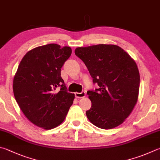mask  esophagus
I'll return each mask as SVG.
<instances>
[{
	"label": "esophagus",
	"mask_w": 160,
	"mask_h": 160,
	"mask_svg": "<svg viewBox=\"0 0 160 160\" xmlns=\"http://www.w3.org/2000/svg\"><path fill=\"white\" fill-rule=\"evenodd\" d=\"M75 97H76V98H84V97H85L86 93L85 92H82L80 93L75 92Z\"/></svg>",
	"instance_id": "34e87169"
}]
</instances>
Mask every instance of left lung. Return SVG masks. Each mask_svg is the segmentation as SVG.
<instances>
[{"instance_id": "8db88e82", "label": "left lung", "mask_w": 160, "mask_h": 160, "mask_svg": "<svg viewBox=\"0 0 160 160\" xmlns=\"http://www.w3.org/2000/svg\"><path fill=\"white\" fill-rule=\"evenodd\" d=\"M75 54L99 87L88 92L92 106L86 115L90 122L103 129L120 125L138 101L140 75L135 61L122 48L110 44L77 48Z\"/></svg>"}]
</instances>
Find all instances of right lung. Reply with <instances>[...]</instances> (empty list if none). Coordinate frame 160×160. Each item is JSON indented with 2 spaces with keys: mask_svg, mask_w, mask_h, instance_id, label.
I'll return each mask as SVG.
<instances>
[{
  "mask_svg": "<svg viewBox=\"0 0 160 160\" xmlns=\"http://www.w3.org/2000/svg\"><path fill=\"white\" fill-rule=\"evenodd\" d=\"M71 52L70 47L54 43L35 48L22 58L14 76V96L20 109L44 129L60 125L73 103L75 94L67 92L61 77V68Z\"/></svg>",
  "mask_w": 160,
  "mask_h": 160,
  "instance_id": "right-lung-1",
  "label": "right lung"
}]
</instances>
